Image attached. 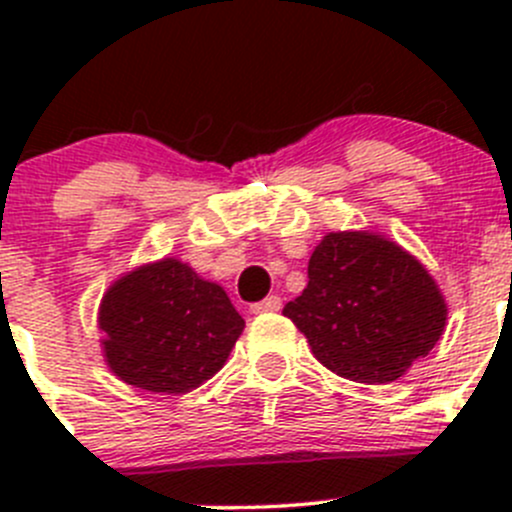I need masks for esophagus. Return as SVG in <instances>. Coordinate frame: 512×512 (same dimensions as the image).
Returning a JSON list of instances; mask_svg holds the SVG:
<instances>
[{
	"label": "esophagus",
	"mask_w": 512,
	"mask_h": 512,
	"mask_svg": "<svg viewBox=\"0 0 512 512\" xmlns=\"http://www.w3.org/2000/svg\"><path fill=\"white\" fill-rule=\"evenodd\" d=\"M282 307V299L277 297V294H270V297H265L262 302H255L250 307L252 314H265V312H277V309Z\"/></svg>",
	"instance_id": "34e87169"
}]
</instances>
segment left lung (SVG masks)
<instances>
[{"label": "left lung", "mask_w": 512, "mask_h": 512, "mask_svg": "<svg viewBox=\"0 0 512 512\" xmlns=\"http://www.w3.org/2000/svg\"><path fill=\"white\" fill-rule=\"evenodd\" d=\"M307 275L304 292L282 314L307 337L319 364L349 381H396L446 329L441 287L409 250L379 232H327Z\"/></svg>", "instance_id": "8db88e82"}]
</instances>
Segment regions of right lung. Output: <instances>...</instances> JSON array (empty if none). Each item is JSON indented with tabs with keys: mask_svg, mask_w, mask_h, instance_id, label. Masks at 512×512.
Returning <instances> with one entry per match:
<instances>
[{
	"mask_svg": "<svg viewBox=\"0 0 512 512\" xmlns=\"http://www.w3.org/2000/svg\"><path fill=\"white\" fill-rule=\"evenodd\" d=\"M103 361L151 394H188L218 374L245 319L218 282L163 257L118 277L98 307Z\"/></svg>",
	"mask_w": 512,
	"mask_h": 512,
	"instance_id": "right-lung-1",
	"label": "right lung"
}]
</instances>
